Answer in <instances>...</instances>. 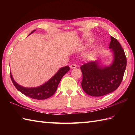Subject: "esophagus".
Returning a JSON list of instances; mask_svg holds the SVG:
<instances>
[{
  "mask_svg": "<svg viewBox=\"0 0 135 135\" xmlns=\"http://www.w3.org/2000/svg\"><path fill=\"white\" fill-rule=\"evenodd\" d=\"M70 68L71 69H74V68H76V64H71L70 65Z\"/></svg>",
  "mask_w": 135,
  "mask_h": 135,
  "instance_id": "34e87169",
  "label": "esophagus"
}]
</instances>
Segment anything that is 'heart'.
Masks as SVG:
<instances>
[{
    "mask_svg": "<svg viewBox=\"0 0 135 135\" xmlns=\"http://www.w3.org/2000/svg\"><path fill=\"white\" fill-rule=\"evenodd\" d=\"M91 43H92V41H90L88 45H90L91 44ZM96 49H94V50L92 51V52H91V55L93 56V55H94V54H95V53H96Z\"/></svg>",
    "mask_w": 135,
    "mask_h": 135,
    "instance_id": "obj_1",
    "label": "heart"
}]
</instances>
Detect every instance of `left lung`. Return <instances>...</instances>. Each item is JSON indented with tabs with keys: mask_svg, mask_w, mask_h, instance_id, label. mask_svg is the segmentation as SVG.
<instances>
[{
	"mask_svg": "<svg viewBox=\"0 0 135 135\" xmlns=\"http://www.w3.org/2000/svg\"><path fill=\"white\" fill-rule=\"evenodd\" d=\"M109 49L113 56L109 65L102 64L100 60H96L81 67L82 88L88 95H105L115 90L121 84L127 67L124 50L118 41L112 36Z\"/></svg>",
	"mask_w": 135,
	"mask_h": 135,
	"instance_id": "obj_1",
	"label": "left lung"
}]
</instances>
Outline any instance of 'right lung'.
Here are the masks:
<instances>
[{
	"instance_id": "1",
	"label": "right lung",
	"mask_w": 135,
	"mask_h": 135,
	"mask_svg": "<svg viewBox=\"0 0 135 135\" xmlns=\"http://www.w3.org/2000/svg\"><path fill=\"white\" fill-rule=\"evenodd\" d=\"M36 30H33L30 33L29 35L32 34ZM70 70L68 66L60 68L59 71L49 79L48 81L41 86L33 88H26L19 85L14 79L12 74L10 72V77L14 85L20 92L23 93L25 96L37 100H44L53 96L56 92L57 86L61 81L62 76Z\"/></svg>"
}]
</instances>
